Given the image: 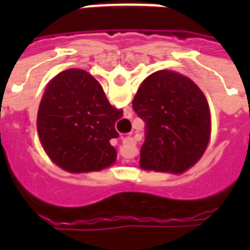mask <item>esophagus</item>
Segmentation results:
<instances>
[{"label":"esophagus","mask_w":250,"mask_h":250,"mask_svg":"<svg viewBox=\"0 0 250 250\" xmlns=\"http://www.w3.org/2000/svg\"><path fill=\"white\" fill-rule=\"evenodd\" d=\"M122 143H123L125 146H131V145L134 143V139L130 138V136H127V138H123V139H122Z\"/></svg>","instance_id":"esophagus-1"}]
</instances>
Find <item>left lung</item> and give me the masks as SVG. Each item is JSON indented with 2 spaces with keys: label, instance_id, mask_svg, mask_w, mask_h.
I'll use <instances>...</instances> for the list:
<instances>
[{
  "label": "left lung",
  "instance_id": "1",
  "mask_svg": "<svg viewBox=\"0 0 250 250\" xmlns=\"http://www.w3.org/2000/svg\"><path fill=\"white\" fill-rule=\"evenodd\" d=\"M145 122L141 167L184 173L208 147L211 125L206 98L188 77L158 71L147 77L132 100Z\"/></svg>",
  "mask_w": 250,
  "mask_h": 250
}]
</instances>
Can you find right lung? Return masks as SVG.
<instances>
[{
  "instance_id": "1",
  "label": "right lung",
  "mask_w": 250,
  "mask_h": 250,
  "mask_svg": "<svg viewBox=\"0 0 250 250\" xmlns=\"http://www.w3.org/2000/svg\"><path fill=\"white\" fill-rule=\"evenodd\" d=\"M123 111L112 107L102 85L83 69H68L52 79L41 99L37 131L44 150L69 173L99 171L116 159L109 141Z\"/></svg>"
}]
</instances>
